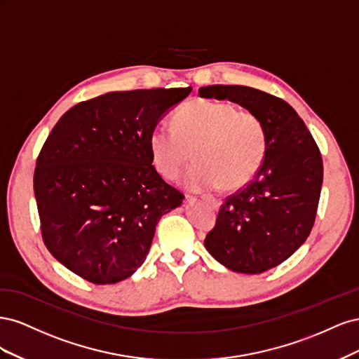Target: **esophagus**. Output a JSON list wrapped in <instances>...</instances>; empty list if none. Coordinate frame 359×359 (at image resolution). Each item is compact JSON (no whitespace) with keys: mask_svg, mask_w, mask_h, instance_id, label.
Segmentation results:
<instances>
[{"mask_svg":"<svg viewBox=\"0 0 359 359\" xmlns=\"http://www.w3.org/2000/svg\"><path fill=\"white\" fill-rule=\"evenodd\" d=\"M202 199L208 202V203L212 206L214 210H219V208H220V205H222V201H220V199L212 198V196H202Z\"/></svg>","mask_w":359,"mask_h":359,"instance_id":"obj_1","label":"esophagus"}]
</instances>
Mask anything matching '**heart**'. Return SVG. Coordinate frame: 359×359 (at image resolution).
Wrapping results in <instances>:
<instances>
[{
	"label": "heart",
	"mask_w": 359,
	"mask_h": 359,
	"mask_svg": "<svg viewBox=\"0 0 359 359\" xmlns=\"http://www.w3.org/2000/svg\"><path fill=\"white\" fill-rule=\"evenodd\" d=\"M194 148L198 161L184 173L190 190L224 186L238 190L252 181L266 153L265 130L250 111L222 100L198 99L175 115V127L156 126L149 133V153L161 177L175 178Z\"/></svg>",
	"instance_id": "b5f03b06"
}]
</instances>
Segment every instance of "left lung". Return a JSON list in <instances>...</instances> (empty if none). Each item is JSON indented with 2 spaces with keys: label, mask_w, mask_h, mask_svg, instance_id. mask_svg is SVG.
Returning a JSON list of instances; mask_svg holds the SVG:
<instances>
[{
  "label": "left lung",
  "mask_w": 359,
  "mask_h": 359,
  "mask_svg": "<svg viewBox=\"0 0 359 359\" xmlns=\"http://www.w3.org/2000/svg\"><path fill=\"white\" fill-rule=\"evenodd\" d=\"M199 95L238 103L264 126L262 166L222 205L205 247L235 273H265L295 253L311 232L323 181L319 148L295 109L276 95L243 85L202 86Z\"/></svg>",
  "instance_id": "8db88e82"
}]
</instances>
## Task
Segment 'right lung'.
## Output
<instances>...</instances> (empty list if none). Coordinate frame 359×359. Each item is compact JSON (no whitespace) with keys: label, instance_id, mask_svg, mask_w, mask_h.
<instances>
[{"label":"right lung","instance_id":"add662e5","mask_svg":"<svg viewBox=\"0 0 359 359\" xmlns=\"http://www.w3.org/2000/svg\"><path fill=\"white\" fill-rule=\"evenodd\" d=\"M187 88L112 91L64 114L34 172L41 236L52 256L94 285L144 264L161 215L184 196L161 180L149 133Z\"/></svg>","mask_w":359,"mask_h":359}]
</instances>
